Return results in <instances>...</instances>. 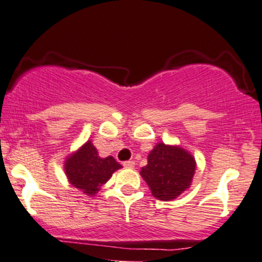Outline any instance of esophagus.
Masks as SVG:
<instances>
[{"label":"esophagus","mask_w":262,"mask_h":262,"mask_svg":"<svg viewBox=\"0 0 262 262\" xmlns=\"http://www.w3.org/2000/svg\"><path fill=\"white\" fill-rule=\"evenodd\" d=\"M123 166L125 168H133L134 166H136V163H134L133 161H126V162H124Z\"/></svg>","instance_id":"esophagus-1"}]
</instances>
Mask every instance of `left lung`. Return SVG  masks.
<instances>
[{"instance_id": "obj_1", "label": "left lung", "mask_w": 262, "mask_h": 262, "mask_svg": "<svg viewBox=\"0 0 262 262\" xmlns=\"http://www.w3.org/2000/svg\"><path fill=\"white\" fill-rule=\"evenodd\" d=\"M196 170V161L191 153L178 145L158 143L148 156V164L140 176L150 192L161 201L177 198L189 188Z\"/></svg>"}]
</instances>
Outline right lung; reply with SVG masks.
<instances>
[{
  "instance_id": "right-lung-1",
  "label": "right lung",
  "mask_w": 262,
  "mask_h": 262,
  "mask_svg": "<svg viewBox=\"0 0 262 262\" xmlns=\"http://www.w3.org/2000/svg\"><path fill=\"white\" fill-rule=\"evenodd\" d=\"M65 173L70 184L88 196H95L113 173L122 168L112 156L99 157L92 140H88L65 161Z\"/></svg>"
}]
</instances>
